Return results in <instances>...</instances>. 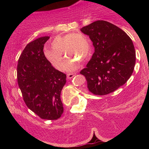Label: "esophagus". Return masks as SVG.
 <instances>
[{"instance_id":"obj_1","label":"esophagus","mask_w":149,"mask_h":149,"mask_svg":"<svg viewBox=\"0 0 149 149\" xmlns=\"http://www.w3.org/2000/svg\"><path fill=\"white\" fill-rule=\"evenodd\" d=\"M75 75L74 73H70V74H67V77L68 79H72V78L74 77Z\"/></svg>"}]
</instances>
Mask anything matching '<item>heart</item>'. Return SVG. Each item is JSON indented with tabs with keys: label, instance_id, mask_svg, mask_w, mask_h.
Wrapping results in <instances>:
<instances>
[{
	"label": "heart",
	"instance_id": "1",
	"mask_svg": "<svg viewBox=\"0 0 149 149\" xmlns=\"http://www.w3.org/2000/svg\"><path fill=\"white\" fill-rule=\"evenodd\" d=\"M52 49H46L44 54L47 59L58 70L64 69L65 54L70 59L66 63V69L72 71L79 67L78 61L84 62L89 57L91 45L87 37L81 33H70L58 35L51 42Z\"/></svg>",
	"mask_w": 149,
	"mask_h": 149
}]
</instances>
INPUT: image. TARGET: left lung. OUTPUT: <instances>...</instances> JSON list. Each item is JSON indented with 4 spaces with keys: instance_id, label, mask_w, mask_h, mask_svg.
Returning <instances> with one entry per match:
<instances>
[{
    "instance_id": "8db88e82",
    "label": "left lung",
    "mask_w": 149,
    "mask_h": 149,
    "mask_svg": "<svg viewBox=\"0 0 149 149\" xmlns=\"http://www.w3.org/2000/svg\"><path fill=\"white\" fill-rule=\"evenodd\" d=\"M93 42L95 52L80 72L91 93L105 95L125 84L135 65V50L130 37L115 25L98 20L81 29Z\"/></svg>"
}]
</instances>
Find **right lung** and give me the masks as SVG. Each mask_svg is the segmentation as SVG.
<instances>
[{"label":"right lung","instance_id":"right-lung-1","mask_svg":"<svg viewBox=\"0 0 149 149\" xmlns=\"http://www.w3.org/2000/svg\"><path fill=\"white\" fill-rule=\"evenodd\" d=\"M42 37L26 45L17 67V84L25 103L41 119L56 120L64 112L60 94L66 75L54 68L45 57Z\"/></svg>","mask_w":149,"mask_h":149}]
</instances>
